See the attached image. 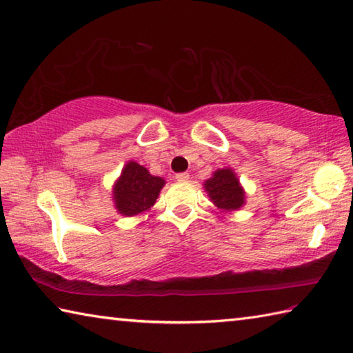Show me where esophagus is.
I'll use <instances>...</instances> for the list:
<instances>
[{"mask_svg":"<svg viewBox=\"0 0 353 353\" xmlns=\"http://www.w3.org/2000/svg\"><path fill=\"white\" fill-rule=\"evenodd\" d=\"M176 179L179 182H187L190 179V174L188 172H179V174H176Z\"/></svg>","mask_w":353,"mask_h":353,"instance_id":"34e87169","label":"esophagus"}]
</instances>
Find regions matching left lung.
<instances>
[{
  "label": "left lung",
  "mask_w": 353,
  "mask_h": 353,
  "mask_svg": "<svg viewBox=\"0 0 353 353\" xmlns=\"http://www.w3.org/2000/svg\"><path fill=\"white\" fill-rule=\"evenodd\" d=\"M208 198L221 212H235L246 204V191L232 168L216 170L204 182Z\"/></svg>",
  "instance_id": "obj_1"
}]
</instances>
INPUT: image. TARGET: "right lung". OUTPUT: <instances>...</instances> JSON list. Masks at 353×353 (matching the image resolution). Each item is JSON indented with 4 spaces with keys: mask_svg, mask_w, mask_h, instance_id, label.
<instances>
[{
    "mask_svg": "<svg viewBox=\"0 0 353 353\" xmlns=\"http://www.w3.org/2000/svg\"><path fill=\"white\" fill-rule=\"evenodd\" d=\"M163 187V177L152 176L145 166L129 160L113 183L112 201L119 214L137 216L151 210Z\"/></svg>",
    "mask_w": 353,
    "mask_h": 353,
    "instance_id": "add662e5",
    "label": "right lung"
}]
</instances>
